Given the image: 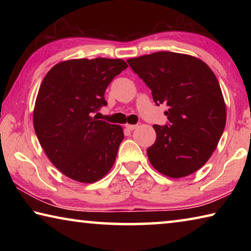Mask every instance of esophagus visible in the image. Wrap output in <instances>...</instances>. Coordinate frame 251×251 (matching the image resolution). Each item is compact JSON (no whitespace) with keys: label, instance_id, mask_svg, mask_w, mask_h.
<instances>
[{"label":"esophagus","instance_id":"esophagus-1","mask_svg":"<svg viewBox=\"0 0 251 251\" xmlns=\"http://www.w3.org/2000/svg\"><path fill=\"white\" fill-rule=\"evenodd\" d=\"M125 127H126V128H127V129H128V130H134V129L136 128V127H137V125H131V124H126V125H125Z\"/></svg>","mask_w":251,"mask_h":251}]
</instances>
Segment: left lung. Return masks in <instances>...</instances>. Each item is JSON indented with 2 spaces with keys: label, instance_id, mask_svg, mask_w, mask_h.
<instances>
[{
  "label": "left lung",
  "instance_id": "obj_1",
  "mask_svg": "<svg viewBox=\"0 0 251 251\" xmlns=\"http://www.w3.org/2000/svg\"><path fill=\"white\" fill-rule=\"evenodd\" d=\"M134 73L166 104V125H154L156 141L147 150L151 164L172 178L188 176L207 163L224 133L226 105L209 66L190 55L157 52L129 58Z\"/></svg>",
  "mask_w": 251,
  "mask_h": 251
}]
</instances>
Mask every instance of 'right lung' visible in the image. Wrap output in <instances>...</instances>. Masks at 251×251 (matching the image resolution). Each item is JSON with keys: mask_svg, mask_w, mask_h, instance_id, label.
I'll return each instance as SVG.
<instances>
[{"mask_svg": "<svg viewBox=\"0 0 251 251\" xmlns=\"http://www.w3.org/2000/svg\"><path fill=\"white\" fill-rule=\"evenodd\" d=\"M125 69L120 58L70 59L52 67L41 84L34 129L49 159L72 179L97 181L114 165L123 128L94 114L107 105L106 88Z\"/></svg>", "mask_w": 251, "mask_h": 251, "instance_id": "right-lung-1", "label": "right lung"}]
</instances>
